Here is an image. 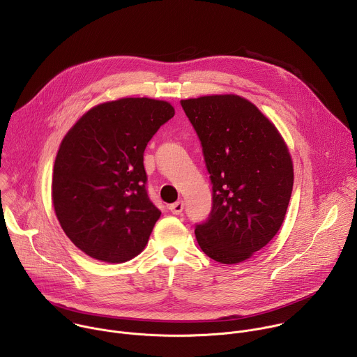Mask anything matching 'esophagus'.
<instances>
[{
  "label": "esophagus",
  "mask_w": 357,
  "mask_h": 357,
  "mask_svg": "<svg viewBox=\"0 0 357 357\" xmlns=\"http://www.w3.org/2000/svg\"><path fill=\"white\" fill-rule=\"evenodd\" d=\"M169 211H171L174 215H181L182 211H183V202L179 200V202L172 203V205H169Z\"/></svg>",
  "instance_id": "obj_1"
}]
</instances>
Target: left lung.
Returning a JSON list of instances; mask_svg holds the SVG:
<instances>
[{"label":"left lung","mask_w":357,"mask_h":357,"mask_svg":"<svg viewBox=\"0 0 357 357\" xmlns=\"http://www.w3.org/2000/svg\"><path fill=\"white\" fill-rule=\"evenodd\" d=\"M212 179L213 208L195 229L212 260L237 264L278 233L294 185L289 149L256 105L237 94L181 100Z\"/></svg>","instance_id":"left-lung-1"}]
</instances>
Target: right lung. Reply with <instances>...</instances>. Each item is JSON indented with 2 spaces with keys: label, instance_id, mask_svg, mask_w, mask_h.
Wrapping results in <instances>:
<instances>
[{
  "label": "right lung",
  "instance_id": "1",
  "mask_svg": "<svg viewBox=\"0 0 357 357\" xmlns=\"http://www.w3.org/2000/svg\"><path fill=\"white\" fill-rule=\"evenodd\" d=\"M175 109L123 97L86 112L63 137L52 175L56 218L89 257L126 263L145 248L161 216L149 200L144 149Z\"/></svg>",
  "mask_w": 357,
  "mask_h": 357
}]
</instances>
